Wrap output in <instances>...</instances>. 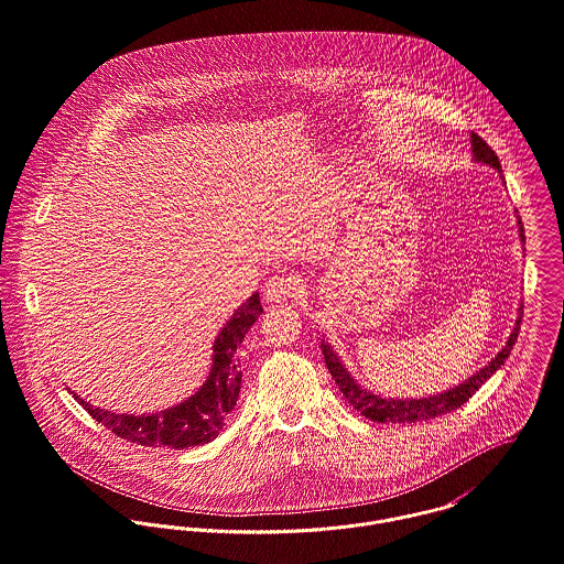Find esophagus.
<instances>
[{
    "label": "esophagus",
    "instance_id": "obj_1",
    "mask_svg": "<svg viewBox=\"0 0 564 564\" xmlns=\"http://www.w3.org/2000/svg\"><path fill=\"white\" fill-rule=\"evenodd\" d=\"M304 293V284L297 275H275L264 286V300L271 304L286 302L293 297H300Z\"/></svg>",
    "mask_w": 564,
    "mask_h": 564
}]
</instances>
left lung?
Segmentation results:
<instances>
[{
  "label": "left lung",
  "mask_w": 564,
  "mask_h": 564,
  "mask_svg": "<svg viewBox=\"0 0 564 564\" xmlns=\"http://www.w3.org/2000/svg\"><path fill=\"white\" fill-rule=\"evenodd\" d=\"M470 144H473V155H475V162H481L486 166H492L495 171L501 173V164H499V158L497 153L477 135L473 133L470 135ZM519 231H521V240L525 242V236H523V225L519 220ZM521 317H523V306L519 308V319L514 324V330L508 339V344L503 346V350L486 366L481 368L477 375L470 376L468 380H464L462 384L448 389V391H442L437 395H429V398H382L380 393L375 391H368L366 387H361L350 372L344 368V364L339 361V357L335 355V350L326 344V339L322 341V352H324V359H326V366H328V372L335 378V382L339 384L341 393L346 395V400L366 417L375 420V422H384V424H395V422H420V420H431V417H437V415H444L448 411H455L457 406H462L464 402H468V398H473V393L495 375L503 364L506 359L510 357L514 344H517V337H519V330H521Z\"/></svg>",
  "instance_id": "left-lung-1"
}]
</instances>
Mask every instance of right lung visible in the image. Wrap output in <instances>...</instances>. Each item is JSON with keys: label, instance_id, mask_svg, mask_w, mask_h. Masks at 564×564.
Listing matches in <instances>:
<instances>
[{"label": "right lung", "instance_id": "right-lung-1", "mask_svg": "<svg viewBox=\"0 0 564 564\" xmlns=\"http://www.w3.org/2000/svg\"><path fill=\"white\" fill-rule=\"evenodd\" d=\"M260 315V295L253 293L242 306H238V311L214 339L212 370L203 387H198L194 395H189L188 400L180 402L177 406L158 413L129 415L94 406L78 393H74V398L96 422H100L102 426H107L111 433L127 442L177 451L207 444L220 433V429L225 426L236 406L242 378L236 350L240 348L247 330L256 324Z\"/></svg>", "mask_w": 564, "mask_h": 564}]
</instances>
